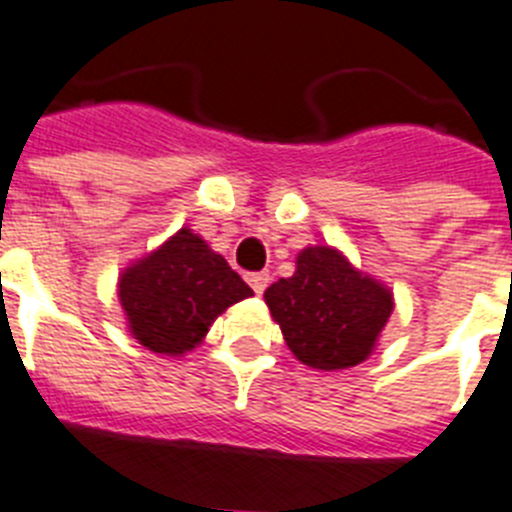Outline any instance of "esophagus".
I'll return each instance as SVG.
<instances>
[{"label":"esophagus","instance_id":"34e87169","mask_svg":"<svg viewBox=\"0 0 512 512\" xmlns=\"http://www.w3.org/2000/svg\"><path fill=\"white\" fill-rule=\"evenodd\" d=\"M247 283L252 285V290H255L257 296H262L267 285H270V273H267V270H262V273H250L247 275Z\"/></svg>","mask_w":512,"mask_h":512}]
</instances>
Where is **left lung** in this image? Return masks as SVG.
I'll return each mask as SVG.
<instances>
[{"instance_id": "left-lung-1", "label": "left lung", "mask_w": 512, "mask_h": 512, "mask_svg": "<svg viewBox=\"0 0 512 512\" xmlns=\"http://www.w3.org/2000/svg\"><path fill=\"white\" fill-rule=\"evenodd\" d=\"M285 344L313 370H347L372 354L393 313V293L334 247H306L296 273L265 290Z\"/></svg>"}]
</instances>
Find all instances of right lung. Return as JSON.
Returning <instances> with one entry per match:
<instances>
[{
  "label": "right lung",
  "instance_id": "right-lung-1",
  "mask_svg": "<svg viewBox=\"0 0 512 512\" xmlns=\"http://www.w3.org/2000/svg\"><path fill=\"white\" fill-rule=\"evenodd\" d=\"M250 296V285L188 227L119 275L130 334L168 357L201 344L219 313Z\"/></svg>",
  "mask_w": 512,
  "mask_h": 512
}]
</instances>
